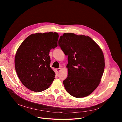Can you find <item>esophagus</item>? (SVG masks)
<instances>
[{
  "label": "esophagus",
  "mask_w": 122,
  "mask_h": 122,
  "mask_svg": "<svg viewBox=\"0 0 122 122\" xmlns=\"http://www.w3.org/2000/svg\"><path fill=\"white\" fill-rule=\"evenodd\" d=\"M56 70H57V72H60V71H61V69L60 68H58V69H56Z\"/></svg>",
  "instance_id": "34e87169"
}]
</instances>
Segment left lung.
Wrapping results in <instances>:
<instances>
[{
    "instance_id": "1",
    "label": "left lung",
    "mask_w": 122,
    "mask_h": 122,
    "mask_svg": "<svg viewBox=\"0 0 122 122\" xmlns=\"http://www.w3.org/2000/svg\"><path fill=\"white\" fill-rule=\"evenodd\" d=\"M59 46L68 56V76L63 81L66 91L76 98L91 94L100 84L105 67L103 52L92 38L64 33Z\"/></svg>"
}]
</instances>
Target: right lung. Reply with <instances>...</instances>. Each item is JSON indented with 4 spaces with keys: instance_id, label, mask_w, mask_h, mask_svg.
<instances>
[{
    "instance_id": "right-lung-1",
    "label": "right lung",
    "mask_w": 122,
    "mask_h": 122,
    "mask_svg": "<svg viewBox=\"0 0 122 122\" xmlns=\"http://www.w3.org/2000/svg\"><path fill=\"white\" fill-rule=\"evenodd\" d=\"M57 33H36L28 36L19 47L15 58V68L24 86L35 92L47 89L55 79L50 67L51 49L57 46Z\"/></svg>"
}]
</instances>
